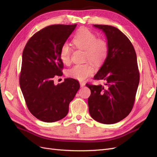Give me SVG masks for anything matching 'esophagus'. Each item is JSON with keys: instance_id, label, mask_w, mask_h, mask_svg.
Here are the masks:
<instances>
[{"instance_id": "1", "label": "esophagus", "mask_w": 157, "mask_h": 157, "mask_svg": "<svg viewBox=\"0 0 157 157\" xmlns=\"http://www.w3.org/2000/svg\"><path fill=\"white\" fill-rule=\"evenodd\" d=\"M79 83H80V87H83V86H85V82H84L80 81Z\"/></svg>"}]
</instances>
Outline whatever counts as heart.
<instances>
[{
    "label": "heart",
    "mask_w": 157,
    "mask_h": 157,
    "mask_svg": "<svg viewBox=\"0 0 157 157\" xmlns=\"http://www.w3.org/2000/svg\"><path fill=\"white\" fill-rule=\"evenodd\" d=\"M73 43L77 49L84 50V60H90L95 65L102 64L108 54L107 42L101 38H97L96 34L90 30L82 28L73 39ZM72 50L68 44L61 46L59 58L66 65L71 63ZM94 72L92 65L90 62L75 65L67 71V76L78 80H84L91 76Z\"/></svg>",
    "instance_id": "heart-1"
}]
</instances>
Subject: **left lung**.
<instances>
[{
	"instance_id": "8db88e82",
	"label": "left lung",
	"mask_w": 157,
	"mask_h": 157,
	"mask_svg": "<svg viewBox=\"0 0 157 157\" xmlns=\"http://www.w3.org/2000/svg\"><path fill=\"white\" fill-rule=\"evenodd\" d=\"M94 26L105 33L109 50L94 76L95 80H105V85L86 84L91 91L88 99L89 113L99 122L115 124L129 115L134 106L140 82L137 56L130 40L117 28Z\"/></svg>"
}]
</instances>
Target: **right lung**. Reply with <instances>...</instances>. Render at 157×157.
Instances as JSON below:
<instances>
[{
    "mask_svg": "<svg viewBox=\"0 0 157 157\" xmlns=\"http://www.w3.org/2000/svg\"><path fill=\"white\" fill-rule=\"evenodd\" d=\"M76 26L46 27L30 38L23 51L20 88L28 109L41 121L53 122L64 118L80 88L77 80L71 78L54 83L56 76L63 74L60 48Z\"/></svg>",
    "mask_w": 157,
    "mask_h": 157,
    "instance_id": "add662e5",
    "label": "right lung"
}]
</instances>
